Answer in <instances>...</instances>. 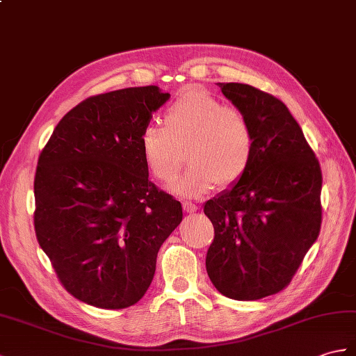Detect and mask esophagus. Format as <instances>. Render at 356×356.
<instances>
[{
    "mask_svg": "<svg viewBox=\"0 0 356 356\" xmlns=\"http://www.w3.org/2000/svg\"><path fill=\"white\" fill-rule=\"evenodd\" d=\"M184 204V209L186 211V212H197V209H198V206L195 204V203H193V202H184L181 203Z\"/></svg>",
    "mask_w": 356,
    "mask_h": 356,
    "instance_id": "esophagus-1",
    "label": "esophagus"
}]
</instances>
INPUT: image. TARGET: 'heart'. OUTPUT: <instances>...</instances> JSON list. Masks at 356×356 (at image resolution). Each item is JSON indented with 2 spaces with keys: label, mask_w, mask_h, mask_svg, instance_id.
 <instances>
[{
  "label": "heart",
  "mask_w": 356,
  "mask_h": 356,
  "mask_svg": "<svg viewBox=\"0 0 356 356\" xmlns=\"http://www.w3.org/2000/svg\"><path fill=\"white\" fill-rule=\"evenodd\" d=\"M139 147L150 175L163 184L175 179L185 148L189 165L172 191L197 198L217 184L230 186L245 175L254 156V131L236 107L202 90H189L165 109L163 126L145 124Z\"/></svg>",
  "instance_id": "b5f03b06"
}]
</instances>
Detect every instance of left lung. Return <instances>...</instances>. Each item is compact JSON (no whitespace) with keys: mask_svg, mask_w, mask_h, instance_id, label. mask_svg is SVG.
I'll list each match as a JSON object with an SVG mask.
<instances>
[{"mask_svg":"<svg viewBox=\"0 0 356 356\" xmlns=\"http://www.w3.org/2000/svg\"><path fill=\"white\" fill-rule=\"evenodd\" d=\"M254 131L250 168L204 203L213 225L206 271L234 300H258L291 282L321 226V170L288 107L243 83H218Z\"/></svg>","mask_w":356,"mask_h":356,"instance_id":"obj_1","label":"left lung"}]
</instances>
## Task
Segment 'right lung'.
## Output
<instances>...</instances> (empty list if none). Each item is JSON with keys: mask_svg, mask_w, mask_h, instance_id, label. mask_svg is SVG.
Returning a JSON list of instances; mask_svg holds the SVG:
<instances>
[{"mask_svg": "<svg viewBox=\"0 0 356 356\" xmlns=\"http://www.w3.org/2000/svg\"><path fill=\"white\" fill-rule=\"evenodd\" d=\"M170 98L158 86L86 98L39 154L35 230L60 284L103 309L129 308L150 286L181 204L148 180L139 135Z\"/></svg>", "mask_w": 356, "mask_h": 356, "instance_id": "1", "label": "right lung"}]
</instances>
